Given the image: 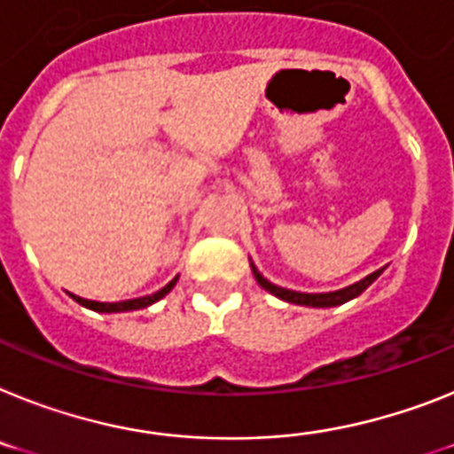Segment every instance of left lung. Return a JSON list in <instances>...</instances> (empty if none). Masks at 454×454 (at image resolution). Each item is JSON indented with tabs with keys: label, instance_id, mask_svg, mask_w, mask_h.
Instances as JSON below:
<instances>
[{
	"label": "left lung",
	"instance_id": "left-lung-1",
	"mask_svg": "<svg viewBox=\"0 0 454 454\" xmlns=\"http://www.w3.org/2000/svg\"><path fill=\"white\" fill-rule=\"evenodd\" d=\"M251 270H254V277H256V281L265 288V291H270L272 295H277V298L286 300V302L302 304V307H337V304L348 302V300L357 298V295H360L369 284H374V281L379 279V274L383 272V270H376V272H372L369 277H364L363 281H357V284L353 286H346V288L334 293H295V291H288V288H279V286L270 284V281L265 279V277L254 268V265H251Z\"/></svg>",
	"mask_w": 454,
	"mask_h": 454
}]
</instances>
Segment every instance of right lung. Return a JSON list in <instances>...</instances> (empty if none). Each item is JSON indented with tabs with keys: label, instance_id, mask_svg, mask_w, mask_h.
<instances>
[{
	"label": "right lung",
	"instance_id": "right-lung-1",
	"mask_svg": "<svg viewBox=\"0 0 454 454\" xmlns=\"http://www.w3.org/2000/svg\"><path fill=\"white\" fill-rule=\"evenodd\" d=\"M177 284V277H175L170 284H166L161 288V291L152 293V295H145V298H136V300H124V302H94V300H85V298H78V295H71V298L75 300V302H80L82 307H87V309H94V311H106V314H110V311H133V309H145V307H150L152 302H156V300H161L163 295H168L170 291H173V286Z\"/></svg>",
	"mask_w": 454,
	"mask_h": 454
}]
</instances>
